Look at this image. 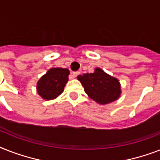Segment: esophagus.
Instances as JSON below:
<instances>
[{"mask_svg": "<svg viewBox=\"0 0 160 160\" xmlns=\"http://www.w3.org/2000/svg\"><path fill=\"white\" fill-rule=\"evenodd\" d=\"M72 74H73L74 77H76V76L80 75V71H75V72H73V73H72Z\"/></svg>", "mask_w": 160, "mask_h": 160, "instance_id": "obj_1", "label": "esophagus"}]
</instances>
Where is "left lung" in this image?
<instances>
[{
	"mask_svg": "<svg viewBox=\"0 0 160 160\" xmlns=\"http://www.w3.org/2000/svg\"><path fill=\"white\" fill-rule=\"evenodd\" d=\"M77 79L89 98L100 104L117 100L122 93L118 79L105 73L100 68H95L93 73L80 75Z\"/></svg>",
	"mask_w": 160,
	"mask_h": 160,
	"instance_id": "obj_1",
	"label": "left lung"
}]
</instances>
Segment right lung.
Segmentation results:
<instances>
[{
  "label": "right lung",
  "instance_id": "obj_1",
  "mask_svg": "<svg viewBox=\"0 0 160 160\" xmlns=\"http://www.w3.org/2000/svg\"><path fill=\"white\" fill-rule=\"evenodd\" d=\"M69 74L67 68H51L38 81V93L46 100L56 98L64 90Z\"/></svg>",
  "mask_w": 160,
  "mask_h": 160
}]
</instances>
